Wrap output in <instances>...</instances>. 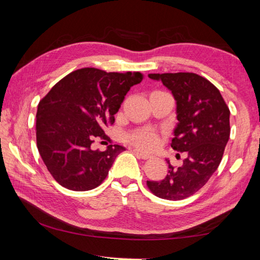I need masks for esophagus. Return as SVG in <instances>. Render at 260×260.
Returning a JSON list of instances; mask_svg holds the SVG:
<instances>
[{
  "label": "esophagus",
  "mask_w": 260,
  "mask_h": 260,
  "mask_svg": "<svg viewBox=\"0 0 260 260\" xmlns=\"http://www.w3.org/2000/svg\"><path fill=\"white\" fill-rule=\"evenodd\" d=\"M134 152H135L136 156L140 157V158H142V159H148V158L151 157V155H149V153L144 152L142 150H140V149H134Z\"/></svg>",
  "instance_id": "34e87169"
}]
</instances>
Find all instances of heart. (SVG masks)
<instances>
[{"label":"heart","mask_w":260,"mask_h":260,"mask_svg":"<svg viewBox=\"0 0 260 260\" xmlns=\"http://www.w3.org/2000/svg\"><path fill=\"white\" fill-rule=\"evenodd\" d=\"M128 138L134 144L143 149L156 148L158 142H159L158 134L155 131L150 128L135 131L132 134H129Z\"/></svg>","instance_id":"obj_1"}]
</instances>
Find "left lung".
<instances>
[{"label":"left lung","mask_w":260,"mask_h":260,"mask_svg":"<svg viewBox=\"0 0 260 260\" xmlns=\"http://www.w3.org/2000/svg\"><path fill=\"white\" fill-rule=\"evenodd\" d=\"M149 78L161 81L177 101L171 147L187 157L179 167L166 159L169 174L147 186L159 199L184 200L209 181L222 159L231 134L230 109L218 88L196 73H150Z\"/></svg>","instance_id":"8db88e82"}]
</instances>
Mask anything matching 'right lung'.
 Segmentation results:
<instances>
[{"label": "right lung", "instance_id": "add662e5", "mask_svg": "<svg viewBox=\"0 0 260 260\" xmlns=\"http://www.w3.org/2000/svg\"><path fill=\"white\" fill-rule=\"evenodd\" d=\"M140 72H105L94 68L73 71L51 88L38 105L37 146L48 171L60 186L74 191L99 187L116 157L125 150L110 144L93 150L95 139L107 138L127 91L142 81Z\"/></svg>", "mask_w": 260, "mask_h": 260}]
</instances>
